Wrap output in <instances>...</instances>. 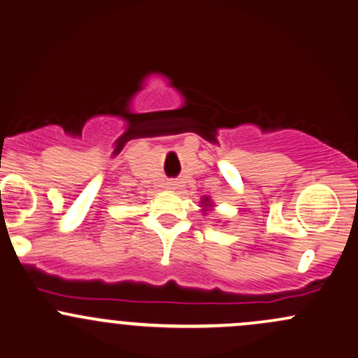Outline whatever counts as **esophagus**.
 Here are the masks:
<instances>
[{
	"label": "esophagus",
	"instance_id": "1",
	"mask_svg": "<svg viewBox=\"0 0 358 358\" xmlns=\"http://www.w3.org/2000/svg\"><path fill=\"white\" fill-rule=\"evenodd\" d=\"M167 186H169V189H178V182H176V180H169Z\"/></svg>",
	"mask_w": 358,
	"mask_h": 358
}]
</instances>
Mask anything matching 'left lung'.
<instances>
[{
    "label": "left lung",
    "instance_id": "obj_1",
    "mask_svg": "<svg viewBox=\"0 0 358 358\" xmlns=\"http://www.w3.org/2000/svg\"><path fill=\"white\" fill-rule=\"evenodd\" d=\"M213 208H215V204H213L210 196H203V198H201V211H203V215L211 213Z\"/></svg>",
    "mask_w": 358,
    "mask_h": 358
}]
</instances>
